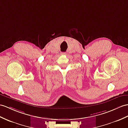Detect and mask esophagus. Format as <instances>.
<instances>
[{
    "mask_svg": "<svg viewBox=\"0 0 128 128\" xmlns=\"http://www.w3.org/2000/svg\"><path fill=\"white\" fill-rule=\"evenodd\" d=\"M66 52H61V55H66Z\"/></svg>",
    "mask_w": 128,
    "mask_h": 128,
    "instance_id": "obj_1",
    "label": "esophagus"
}]
</instances>
